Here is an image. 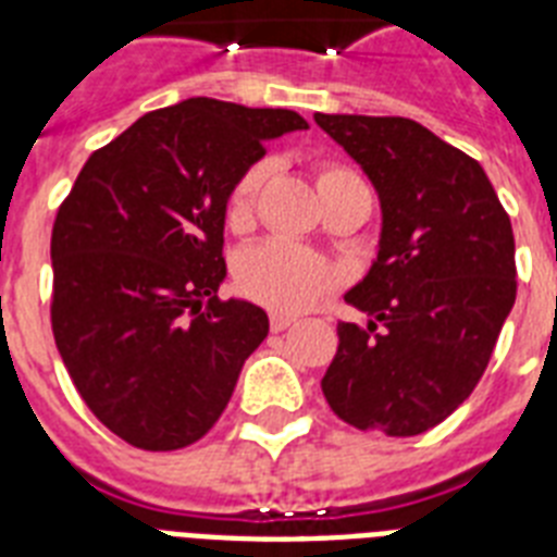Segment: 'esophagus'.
<instances>
[{
  "mask_svg": "<svg viewBox=\"0 0 557 557\" xmlns=\"http://www.w3.org/2000/svg\"><path fill=\"white\" fill-rule=\"evenodd\" d=\"M295 323V314H286V312H271V330L274 332H283L288 330Z\"/></svg>",
  "mask_w": 557,
  "mask_h": 557,
  "instance_id": "esophagus-1",
  "label": "esophagus"
}]
</instances>
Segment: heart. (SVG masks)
I'll return each mask as SVG.
<instances>
[{"label": "heart", "instance_id": "heart-1", "mask_svg": "<svg viewBox=\"0 0 557 557\" xmlns=\"http://www.w3.org/2000/svg\"><path fill=\"white\" fill-rule=\"evenodd\" d=\"M269 176V164L260 161L239 176L231 196H227V225L245 227L253 216V201L260 196V187ZM349 185H364L361 178L347 168L326 164L321 170L318 187L321 196ZM236 283L245 295L257 304L280 309V312H300L312 306L321 295L341 283V271L318 251H309L304 245L286 243V239H269L245 251L236 262Z\"/></svg>", "mask_w": 557, "mask_h": 557}]
</instances>
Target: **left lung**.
<instances>
[{
  "instance_id": "obj_1",
  "label": "left lung",
  "mask_w": 557,
  "mask_h": 557,
  "mask_svg": "<svg viewBox=\"0 0 557 557\" xmlns=\"http://www.w3.org/2000/svg\"><path fill=\"white\" fill-rule=\"evenodd\" d=\"M381 201L379 253L338 323L323 396L358 431L416 436L457 410L509 318L515 234L485 170L410 117L314 115Z\"/></svg>"
}]
</instances>
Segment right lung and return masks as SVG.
Segmentation results:
<instances>
[{"instance_id":"obj_1","label":"right lung","mask_w":557,"mask_h":557,"mask_svg":"<svg viewBox=\"0 0 557 557\" xmlns=\"http://www.w3.org/2000/svg\"><path fill=\"white\" fill-rule=\"evenodd\" d=\"M297 129L309 124L292 109L187 98L91 152L57 210V349L91 413L135 448L201 440L269 335L260 306L216 297L225 210L262 144Z\"/></svg>"}]
</instances>
